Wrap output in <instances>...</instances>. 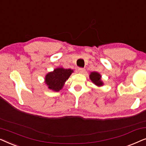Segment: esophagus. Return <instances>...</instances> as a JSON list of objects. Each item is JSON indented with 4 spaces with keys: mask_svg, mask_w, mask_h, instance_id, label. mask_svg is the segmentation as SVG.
I'll return each mask as SVG.
<instances>
[{
    "mask_svg": "<svg viewBox=\"0 0 146 146\" xmlns=\"http://www.w3.org/2000/svg\"><path fill=\"white\" fill-rule=\"evenodd\" d=\"M78 72L80 74H84L85 72V69L82 68H78Z\"/></svg>",
    "mask_w": 146,
    "mask_h": 146,
    "instance_id": "34e87169",
    "label": "esophagus"
}]
</instances>
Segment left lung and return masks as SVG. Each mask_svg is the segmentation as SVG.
<instances>
[{"mask_svg":"<svg viewBox=\"0 0 146 146\" xmlns=\"http://www.w3.org/2000/svg\"><path fill=\"white\" fill-rule=\"evenodd\" d=\"M90 79L98 87L102 86L104 85L103 81L102 80V76L98 72H92L89 75Z\"/></svg>","mask_w":146,"mask_h":146,"instance_id":"8db88e82","label":"left lung"}]
</instances>
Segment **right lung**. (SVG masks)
<instances>
[{"label": "right lung", "mask_w": 146, "mask_h": 146, "mask_svg": "<svg viewBox=\"0 0 146 146\" xmlns=\"http://www.w3.org/2000/svg\"><path fill=\"white\" fill-rule=\"evenodd\" d=\"M73 72L74 70L72 69H65L62 67L56 68L46 74L44 83L50 90L59 92L63 88L65 82Z\"/></svg>", "instance_id": "1"}]
</instances>
